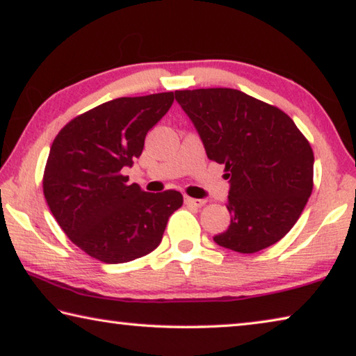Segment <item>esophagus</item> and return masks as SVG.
Returning a JSON list of instances; mask_svg holds the SVG:
<instances>
[{
    "label": "esophagus",
    "instance_id": "obj_1",
    "mask_svg": "<svg viewBox=\"0 0 356 356\" xmlns=\"http://www.w3.org/2000/svg\"><path fill=\"white\" fill-rule=\"evenodd\" d=\"M185 203L187 204H192V206H196V208H201L206 201L204 200H196V198H190V196H185Z\"/></svg>",
    "mask_w": 356,
    "mask_h": 356
}]
</instances>
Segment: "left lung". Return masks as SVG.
I'll list each match as a JSON object with an SVG mask.
<instances>
[{"label": "left lung", "mask_w": 356, "mask_h": 356, "mask_svg": "<svg viewBox=\"0 0 356 356\" xmlns=\"http://www.w3.org/2000/svg\"><path fill=\"white\" fill-rule=\"evenodd\" d=\"M209 160L224 164L232 219L217 245L252 254L293 229L314 188V152L284 111L238 89L176 91Z\"/></svg>", "instance_id": "1"}]
</instances>
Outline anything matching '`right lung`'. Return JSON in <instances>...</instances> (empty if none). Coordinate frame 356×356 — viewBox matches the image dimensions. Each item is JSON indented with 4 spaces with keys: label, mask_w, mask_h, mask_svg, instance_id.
Listing matches in <instances>:
<instances>
[{
    "label": "right lung",
    "mask_w": 356,
    "mask_h": 356,
    "mask_svg": "<svg viewBox=\"0 0 356 356\" xmlns=\"http://www.w3.org/2000/svg\"><path fill=\"white\" fill-rule=\"evenodd\" d=\"M172 102L174 92L113 99L73 118L52 142L46 203L72 243L100 262L147 256L184 203L176 190L148 193L123 176Z\"/></svg>",
    "instance_id": "1"
}]
</instances>
